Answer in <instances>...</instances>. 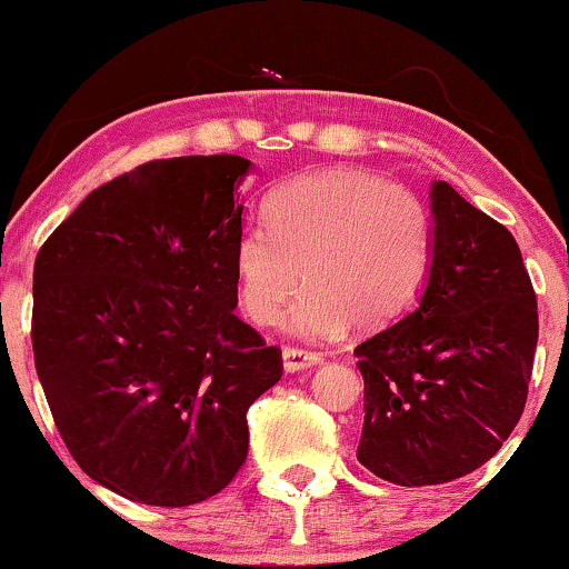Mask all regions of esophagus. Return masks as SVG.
Segmentation results:
<instances>
[{"label":"esophagus","instance_id":"1","mask_svg":"<svg viewBox=\"0 0 569 569\" xmlns=\"http://www.w3.org/2000/svg\"><path fill=\"white\" fill-rule=\"evenodd\" d=\"M284 370L287 372H298V370H308L313 365L323 362L321 352H310V349H300V347H284Z\"/></svg>","mask_w":569,"mask_h":569}]
</instances>
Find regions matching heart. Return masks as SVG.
<instances>
[{
    "instance_id": "1",
    "label": "heart",
    "mask_w": 569,
    "mask_h": 569,
    "mask_svg": "<svg viewBox=\"0 0 569 569\" xmlns=\"http://www.w3.org/2000/svg\"><path fill=\"white\" fill-rule=\"evenodd\" d=\"M263 223L236 240L240 308L261 329L295 310L302 337H337L347 321L378 329L399 318L430 267L432 224L422 199L365 170H323L284 183Z\"/></svg>"
}]
</instances>
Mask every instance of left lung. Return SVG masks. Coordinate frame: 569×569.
<instances>
[{
  "label": "left lung",
  "instance_id": "1",
  "mask_svg": "<svg viewBox=\"0 0 569 569\" xmlns=\"http://www.w3.org/2000/svg\"><path fill=\"white\" fill-rule=\"evenodd\" d=\"M432 267L419 306L355 349L365 378L357 461L401 487L487 463L528 399L539 308L510 230L432 186Z\"/></svg>",
  "mask_w": 569,
  "mask_h": 569
}]
</instances>
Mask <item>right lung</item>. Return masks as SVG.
Wrapping results in <instances>:
<instances>
[{"instance_id": "add662e5", "label": "right lung", "mask_w": 569, "mask_h": 569, "mask_svg": "<svg viewBox=\"0 0 569 569\" xmlns=\"http://www.w3.org/2000/svg\"><path fill=\"white\" fill-rule=\"evenodd\" d=\"M238 154L150 160L98 186L33 269V357L64 446L127 500L183 508L248 456L282 349L236 316Z\"/></svg>"}]
</instances>
